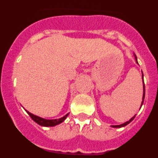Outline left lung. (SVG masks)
Instances as JSON below:
<instances>
[{"mask_svg": "<svg viewBox=\"0 0 158 158\" xmlns=\"http://www.w3.org/2000/svg\"><path fill=\"white\" fill-rule=\"evenodd\" d=\"M135 58H136V62H137L136 57H135ZM137 63H138V62H137ZM142 79H143V73H142ZM144 99H145V84H144V81H143V97H142V104H141V107H142V104H143V102H144ZM135 115L134 117H132V118H131L129 121H127V122H126V123H123V124H120V125H115V126H111V127H112L118 128V127H123L127 126V124H129L131 121L133 120L134 118H135Z\"/></svg>", "mask_w": 158, "mask_h": 158, "instance_id": "8db88e82", "label": "left lung"}]
</instances>
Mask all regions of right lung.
I'll use <instances>...</instances> for the list:
<instances>
[{
    "instance_id": "1",
    "label": "right lung",
    "mask_w": 158,
    "mask_h": 158,
    "mask_svg": "<svg viewBox=\"0 0 158 158\" xmlns=\"http://www.w3.org/2000/svg\"><path fill=\"white\" fill-rule=\"evenodd\" d=\"M27 112L28 113V115H30L31 118L35 122L37 123L38 124H40V126H43V127L56 126V125H58V124L63 122L65 118H66V117L68 116V115H69V114H67V115H65V116L62 117V118H58V119H45V118H40V117L37 116V115H33V114L29 112L28 111H27Z\"/></svg>"
}]
</instances>
